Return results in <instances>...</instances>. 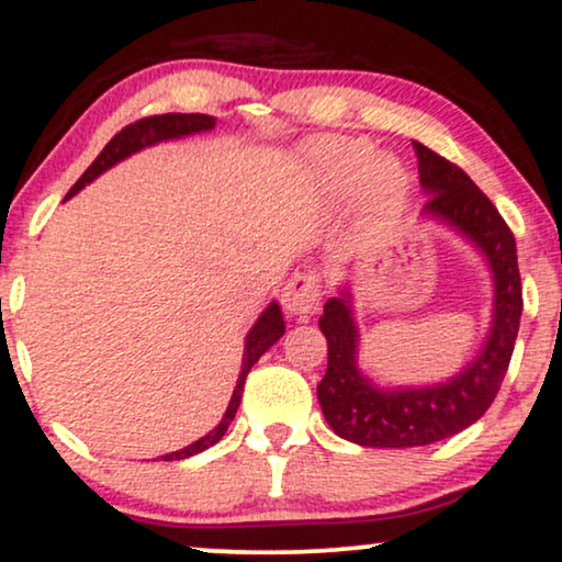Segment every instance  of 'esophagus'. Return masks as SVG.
Instances as JSON below:
<instances>
[{
  "instance_id": "obj_1",
  "label": "esophagus",
  "mask_w": 562,
  "mask_h": 562,
  "mask_svg": "<svg viewBox=\"0 0 562 562\" xmlns=\"http://www.w3.org/2000/svg\"><path fill=\"white\" fill-rule=\"evenodd\" d=\"M281 302H283V310H286L291 317L310 319L312 314H317L322 304L319 276L317 273L291 276V281L283 286Z\"/></svg>"
}]
</instances>
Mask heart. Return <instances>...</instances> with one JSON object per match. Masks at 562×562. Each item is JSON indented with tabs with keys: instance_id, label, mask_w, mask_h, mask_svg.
Segmentation results:
<instances>
[{
	"instance_id": "obj_1",
	"label": "heart",
	"mask_w": 562,
	"mask_h": 562,
	"mask_svg": "<svg viewBox=\"0 0 562 562\" xmlns=\"http://www.w3.org/2000/svg\"><path fill=\"white\" fill-rule=\"evenodd\" d=\"M322 179L335 191H348L358 183L360 204L368 217L391 220L402 210L409 173L394 156H375V148L358 137H329L314 148Z\"/></svg>"
}]
</instances>
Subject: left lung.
Listing matches in <instances>:
<instances>
[{
  "label": "left lung",
  "mask_w": 562,
  "mask_h": 562,
  "mask_svg": "<svg viewBox=\"0 0 562 562\" xmlns=\"http://www.w3.org/2000/svg\"><path fill=\"white\" fill-rule=\"evenodd\" d=\"M419 183L429 196L422 217L440 220L475 245L494 279V314L486 342L463 371L417 389H381L358 368V327L348 286L327 299L319 329L327 337V373L317 398L327 425L363 448H419L479 422L509 368L521 317L517 243L491 199L463 168L414 143Z\"/></svg>",
  "instance_id": "left-lung-1"
}]
</instances>
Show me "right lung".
<instances>
[{
	"instance_id": "1",
	"label": "right lung",
	"mask_w": 562,
	"mask_h": 562,
	"mask_svg": "<svg viewBox=\"0 0 562 562\" xmlns=\"http://www.w3.org/2000/svg\"><path fill=\"white\" fill-rule=\"evenodd\" d=\"M217 125V120L210 117V114H156V117H143L133 122V125L122 127L117 135L112 137L110 143L104 145V150L99 153L94 158V164H91L87 171L79 181L74 183L71 191H68V196L79 194V191L87 187L97 179V176H102L106 168H112L114 164H120V160H125L127 156H133V153L143 150V148H150V145L156 143H164V140H176V137H187V135H194V133H206V130H212ZM286 333V325H283V314H281V306L271 302L266 306V312L260 314L256 325L250 327L248 337H245V352H243V371H240V379H237V386L233 391V398H229V406L225 412V417L217 427L212 429V432H206L202 440L191 442L189 448H181L176 452H168L164 456V460H183V458H191L196 456V452H202L206 448H212V445H217L222 440V435L227 432L229 422L235 419V412L237 406H240V398H243V386H245V379H248L250 368L258 363V358L263 356V352L271 348L273 342L281 340V335Z\"/></svg>"
}]
</instances>
